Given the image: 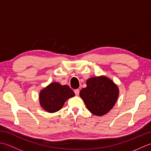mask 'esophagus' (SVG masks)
Wrapping results in <instances>:
<instances>
[{
  "mask_svg": "<svg viewBox=\"0 0 151 151\" xmlns=\"http://www.w3.org/2000/svg\"><path fill=\"white\" fill-rule=\"evenodd\" d=\"M79 93H80L79 89H75V95H76V96H78V95H79Z\"/></svg>",
  "mask_w": 151,
  "mask_h": 151,
  "instance_id": "obj_1",
  "label": "esophagus"
}]
</instances>
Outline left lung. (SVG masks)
I'll use <instances>...</instances> for the list:
<instances>
[{
    "instance_id": "left-lung-1",
    "label": "left lung",
    "mask_w": 151,
    "mask_h": 151,
    "mask_svg": "<svg viewBox=\"0 0 151 151\" xmlns=\"http://www.w3.org/2000/svg\"><path fill=\"white\" fill-rule=\"evenodd\" d=\"M86 85L80 91V97L88 110L97 116L108 113L117 101L119 94L117 85L104 75L88 78Z\"/></svg>"
}]
</instances>
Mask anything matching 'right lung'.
I'll use <instances>...</instances> for the list:
<instances>
[{"label":"right lung","instance_id":"add662e5","mask_svg":"<svg viewBox=\"0 0 151 151\" xmlns=\"http://www.w3.org/2000/svg\"><path fill=\"white\" fill-rule=\"evenodd\" d=\"M75 95V93L67 85L54 82L40 91V104L44 110L54 113L62 109L67 99Z\"/></svg>","mask_w":151,"mask_h":151}]
</instances>
